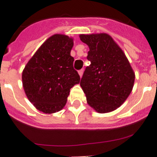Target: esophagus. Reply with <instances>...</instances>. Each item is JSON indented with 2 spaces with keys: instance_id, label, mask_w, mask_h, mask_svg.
I'll return each mask as SVG.
<instances>
[{
  "instance_id": "obj_1",
  "label": "esophagus",
  "mask_w": 157,
  "mask_h": 157,
  "mask_svg": "<svg viewBox=\"0 0 157 157\" xmlns=\"http://www.w3.org/2000/svg\"><path fill=\"white\" fill-rule=\"evenodd\" d=\"M78 73H79V76H82V75H83V70H80V71H78Z\"/></svg>"
}]
</instances>
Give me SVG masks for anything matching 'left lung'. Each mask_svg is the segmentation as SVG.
<instances>
[{
    "label": "left lung",
    "mask_w": 157,
    "mask_h": 157,
    "mask_svg": "<svg viewBox=\"0 0 157 157\" xmlns=\"http://www.w3.org/2000/svg\"><path fill=\"white\" fill-rule=\"evenodd\" d=\"M90 48L81 86L88 104L97 112H111L121 107L134 87V70L121 48L107 33L81 34Z\"/></svg>",
    "instance_id": "1"
}]
</instances>
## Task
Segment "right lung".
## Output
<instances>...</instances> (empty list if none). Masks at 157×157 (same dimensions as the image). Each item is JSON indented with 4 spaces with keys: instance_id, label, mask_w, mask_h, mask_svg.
Returning <instances> with one entry per match:
<instances>
[{
    "instance_id": "add662e5",
    "label": "right lung",
    "mask_w": 157,
    "mask_h": 157,
    "mask_svg": "<svg viewBox=\"0 0 157 157\" xmlns=\"http://www.w3.org/2000/svg\"><path fill=\"white\" fill-rule=\"evenodd\" d=\"M73 38L54 34L40 45L23 69V87L37 110L51 114L66 105L70 89L80 83L71 56Z\"/></svg>"
}]
</instances>
